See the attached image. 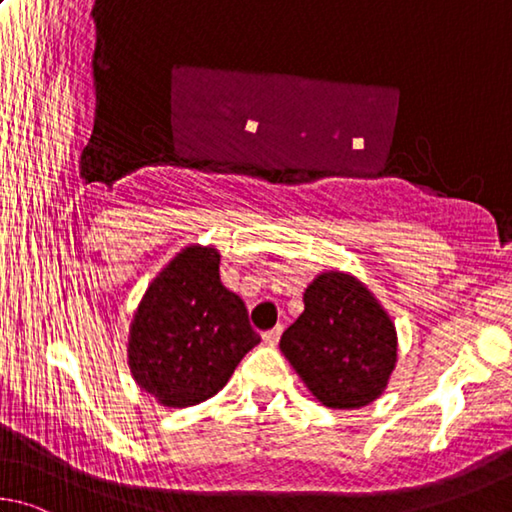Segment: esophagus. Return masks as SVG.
<instances>
[{"label": "esophagus", "mask_w": 512, "mask_h": 512, "mask_svg": "<svg viewBox=\"0 0 512 512\" xmlns=\"http://www.w3.org/2000/svg\"><path fill=\"white\" fill-rule=\"evenodd\" d=\"M281 333H283L281 326L267 330V333L263 335V342H265L267 346H276V344H279V339H281Z\"/></svg>", "instance_id": "1"}]
</instances>
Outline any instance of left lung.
I'll return each mask as SVG.
<instances>
[{"instance_id": "8db88e82", "label": "left lung", "mask_w": 512, "mask_h": 512, "mask_svg": "<svg viewBox=\"0 0 512 512\" xmlns=\"http://www.w3.org/2000/svg\"><path fill=\"white\" fill-rule=\"evenodd\" d=\"M306 308L281 337V353L328 409L378 400L398 362V333L378 297L351 272H319Z\"/></svg>"}]
</instances>
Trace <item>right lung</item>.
I'll return each instance as SVG.
<instances>
[{"label":"right lung","mask_w":512,"mask_h":512,"mask_svg":"<svg viewBox=\"0 0 512 512\" xmlns=\"http://www.w3.org/2000/svg\"><path fill=\"white\" fill-rule=\"evenodd\" d=\"M258 342L245 303L220 281V251L186 245L134 310L128 364L141 391L184 409L213 398Z\"/></svg>","instance_id":"obj_1"}]
</instances>
